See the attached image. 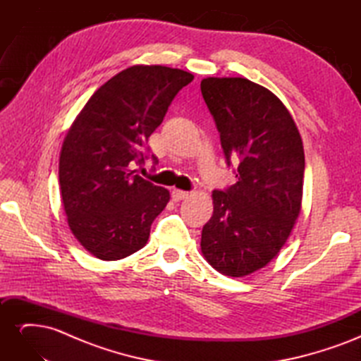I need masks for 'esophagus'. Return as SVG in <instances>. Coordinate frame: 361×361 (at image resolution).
I'll return each mask as SVG.
<instances>
[{"label":"esophagus","instance_id":"1","mask_svg":"<svg viewBox=\"0 0 361 361\" xmlns=\"http://www.w3.org/2000/svg\"><path fill=\"white\" fill-rule=\"evenodd\" d=\"M188 195H190L188 191H182V190H173L171 191V197H173L174 202H180L183 199H187Z\"/></svg>","mask_w":361,"mask_h":361}]
</instances>
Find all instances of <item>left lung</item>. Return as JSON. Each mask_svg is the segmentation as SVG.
<instances>
[{
    "mask_svg": "<svg viewBox=\"0 0 361 361\" xmlns=\"http://www.w3.org/2000/svg\"><path fill=\"white\" fill-rule=\"evenodd\" d=\"M227 166L238 182L214 190V214L202 231V253L218 272L244 277L274 259L301 211L304 149L288 108L247 78H204Z\"/></svg>",
    "mask_w": 361,
    "mask_h": 361,
    "instance_id": "obj_1",
    "label": "left lung"
}]
</instances>
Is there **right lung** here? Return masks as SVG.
<instances>
[{
    "mask_svg": "<svg viewBox=\"0 0 361 361\" xmlns=\"http://www.w3.org/2000/svg\"><path fill=\"white\" fill-rule=\"evenodd\" d=\"M192 80V73L167 66L128 68L93 93L64 137L59 164L64 212L73 236L97 259H123L147 244L170 192L130 166L145 162L149 137Z\"/></svg>",
    "mask_w": 361,
    "mask_h": 361,
    "instance_id": "obj_1",
    "label": "right lung"
}]
</instances>
